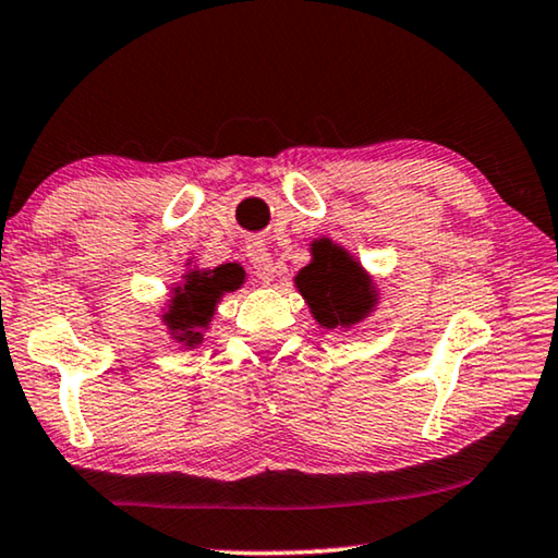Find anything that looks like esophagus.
<instances>
[{"instance_id":"obj_1","label":"esophagus","mask_w":558,"mask_h":558,"mask_svg":"<svg viewBox=\"0 0 558 558\" xmlns=\"http://www.w3.org/2000/svg\"><path fill=\"white\" fill-rule=\"evenodd\" d=\"M246 256H250L252 267L256 271V277L264 279V281H271L274 274H277V267H274V256L269 254L267 246L262 242H252L246 246Z\"/></svg>"}]
</instances>
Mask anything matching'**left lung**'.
<instances>
[{
  "mask_svg": "<svg viewBox=\"0 0 558 558\" xmlns=\"http://www.w3.org/2000/svg\"><path fill=\"white\" fill-rule=\"evenodd\" d=\"M294 281L314 319L327 329L354 327L376 306L372 277L331 239L314 244L312 264L299 271Z\"/></svg>",
  "mask_w": 558,
  "mask_h": 558,
  "instance_id": "obj_1",
  "label": "left lung"
}]
</instances>
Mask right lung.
<instances>
[{"label":"right lung","mask_w":558,"mask_h":558,"mask_svg":"<svg viewBox=\"0 0 558 558\" xmlns=\"http://www.w3.org/2000/svg\"><path fill=\"white\" fill-rule=\"evenodd\" d=\"M244 271L239 264H221L209 271H190L184 277V284L174 287V294L169 299V308L165 312V324L171 337L182 341L186 347H194L202 341V329L209 327L214 308L227 291L242 287Z\"/></svg>","instance_id":"right-lung-1"}]
</instances>
